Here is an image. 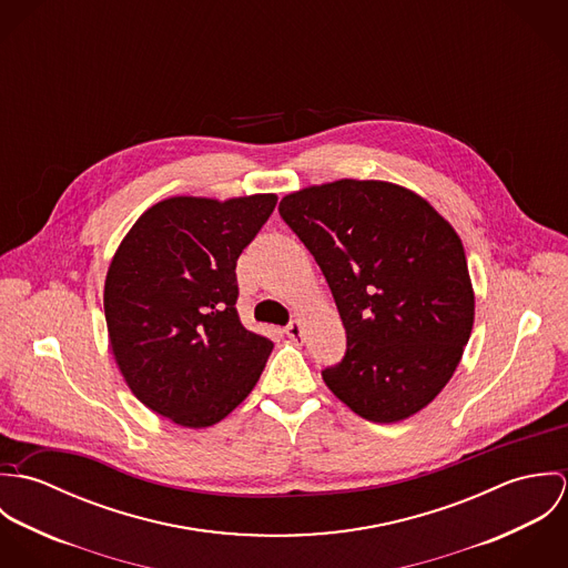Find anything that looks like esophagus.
<instances>
[{
  "label": "esophagus",
  "mask_w": 568,
  "mask_h": 568,
  "mask_svg": "<svg viewBox=\"0 0 568 568\" xmlns=\"http://www.w3.org/2000/svg\"><path fill=\"white\" fill-rule=\"evenodd\" d=\"M286 334L291 336V338H300L302 336V322H291V324L286 325Z\"/></svg>",
  "instance_id": "esophagus-1"
}]
</instances>
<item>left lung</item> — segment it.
Segmentation results:
<instances>
[{
	"instance_id": "1",
	"label": "left lung",
	"mask_w": 568,
	"mask_h": 568,
	"mask_svg": "<svg viewBox=\"0 0 568 568\" xmlns=\"http://www.w3.org/2000/svg\"><path fill=\"white\" fill-rule=\"evenodd\" d=\"M280 216L317 260L347 334L329 392L369 422L428 405L453 378L475 324L464 244L415 192L341 179L280 201Z\"/></svg>"
}]
</instances>
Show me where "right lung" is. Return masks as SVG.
Returning a JSON list of instances; mask_svg holds the SVG:
<instances>
[{
  "instance_id": "right-lung-1",
  "label": "right lung",
  "mask_w": 568,
  "mask_h": 568,
  "mask_svg": "<svg viewBox=\"0 0 568 568\" xmlns=\"http://www.w3.org/2000/svg\"><path fill=\"white\" fill-rule=\"evenodd\" d=\"M275 203V194L165 199L135 221L109 264L115 363L135 398L179 426L221 422L266 365L273 343L236 311V262Z\"/></svg>"
}]
</instances>
